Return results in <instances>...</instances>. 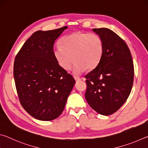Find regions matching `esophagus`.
<instances>
[{"label":"esophagus","instance_id":"34e87169","mask_svg":"<svg viewBox=\"0 0 148 148\" xmlns=\"http://www.w3.org/2000/svg\"><path fill=\"white\" fill-rule=\"evenodd\" d=\"M74 79H75V80H76V81H79V80L82 79V78H81V77H79L78 76H74Z\"/></svg>","mask_w":148,"mask_h":148}]
</instances>
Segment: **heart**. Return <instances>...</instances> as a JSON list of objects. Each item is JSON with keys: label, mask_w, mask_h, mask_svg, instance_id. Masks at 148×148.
Wrapping results in <instances>:
<instances>
[{"label": "heart", "mask_w": 148, "mask_h": 148, "mask_svg": "<svg viewBox=\"0 0 148 148\" xmlns=\"http://www.w3.org/2000/svg\"><path fill=\"white\" fill-rule=\"evenodd\" d=\"M59 45L53 50L55 59L65 71L71 70L74 61V74L82 73L86 69H95L103 56V41L95 33L75 32L61 38Z\"/></svg>", "instance_id": "1"}]
</instances>
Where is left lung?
Masks as SVG:
<instances>
[{
	"label": "left lung",
	"instance_id": "8db88e82",
	"mask_svg": "<svg viewBox=\"0 0 148 148\" xmlns=\"http://www.w3.org/2000/svg\"><path fill=\"white\" fill-rule=\"evenodd\" d=\"M101 37L104 53L96 68L85 76V97L92 109L109 116L122 106L131 93L134 64L131 51L121 37L110 29H92Z\"/></svg>",
	"mask_w": 148,
	"mask_h": 148
}]
</instances>
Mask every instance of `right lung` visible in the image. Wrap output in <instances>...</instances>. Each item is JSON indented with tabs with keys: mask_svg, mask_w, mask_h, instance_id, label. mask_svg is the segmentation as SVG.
<instances>
[{
	"mask_svg": "<svg viewBox=\"0 0 148 148\" xmlns=\"http://www.w3.org/2000/svg\"><path fill=\"white\" fill-rule=\"evenodd\" d=\"M67 28L34 32L15 58L14 76L20 103L42 121H51L62 114L75 84L53 56L55 41Z\"/></svg>",
	"mask_w": 148,
	"mask_h": 148,
	"instance_id": "right-lung-1",
	"label": "right lung"
}]
</instances>
